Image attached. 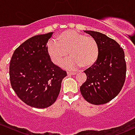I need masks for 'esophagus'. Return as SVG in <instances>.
I'll use <instances>...</instances> for the list:
<instances>
[{"instance_id":"34e87169","label":"esophagus","mask_w":135,"mask_h":135,"mask_svg":"<svg viewBox=\"0 0 135 135\" xmlns=\"http://www.w3.org/2000/svg\"><path fill=\"white\" fill-rule=\"evenodd\" d=\"M68 75H76V73H74V72H67Z\"/></svg>"}]
</instances>
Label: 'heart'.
Masks as SVG:
<instances>
[{
  "label": "heart",
  "instance_id": "1",
  "mask_svg": "<svg viewBox=\"0 0 135 135\" xmlns=\"http://www.w3.org/2000/svg\"><path fill=\"white\" fill-rule=\"evenodd\" d=\"M47 52L50 59L56 65H60L68 56L62 66L67 69H74L80 66L84 68L91 66L99 56V46L92 36H88L73 30L63 31L51 40L47 45Z\"/></svg>",
  "mask_w": 135,
  "mask_h": 135
}]
</instances>
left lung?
<instances>
[{
	"label": "left lung",
	"instance_id": "left-lung-1",
	"mask_svg": "<svg viewBox=\"0 0 135 135\" xmlns=\"http://www.w3.org/2000/svg\"><path fill=\"white\" fill-rule=\"evenodd\" d=\"M96 40L99 56L84 71L87 80L80 87L85 100L95 105L106 104L122 90L126 76L124 51L119 44L99 32L85 31Z\"/></svg>",
	"mask_w": 135,
	"mask_h": 135
}]
</instances>
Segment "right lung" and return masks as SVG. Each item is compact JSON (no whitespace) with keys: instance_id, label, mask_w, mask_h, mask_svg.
<instances>
[{"instance_id":"obj_1","label":"right lung","mask_w":135,"mask_h":135,"mask_svg":"<svg viewBox=\"0 0 135 135\" xmlns=\"http://www.w3.org/2000/svg\"><path fill=\"white\" fill-rule=\"evenodd\" d=\"M53 32L36 35L21 44L13 52L9 64L12 89L30 107L45 108L59 96L66 72L52 62L47 43Z\"/></svg>"}]
</instances>
